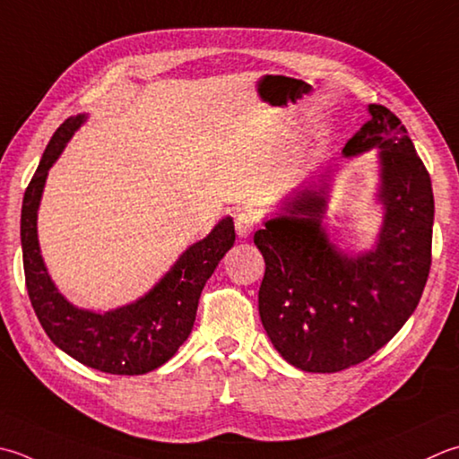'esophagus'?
I'll return each mask as SVG.
<instances>
[{"label":"esophagus","mask_w":459,"mask_h":459,"mask_svg":"<svg viewBox=\"0 0 459 459\" xmlns=\"http://www.w3.org/2000/svg\"><path fill=\"white\" fill-rule=\"evenodd\" d=\"M235 227H237V235L240 238H247V237H250V232H253L255 217L250 212H238L235 219Z\"/></svg>","instance_id":"34e87169"}]
</instances>
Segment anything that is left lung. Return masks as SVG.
<instances>
[{"instance_id":"obj_1","label":"left lung","mask_w":459,"mask_h":459,"mask_svg":"<svg viewBox=\"0 0 459 459\" xmlns=\"http://www.w3.org/2000/svg\"><path fill=\"white\" fill-rule=\"evenodd\" d=\"M370 121L342 155L378 157L376 201L382 224L374 247L342 250L325 227L336 165L286 196L255 232L264 256L258 290L263 326L286 362L304 372L346 370L378 352L416 310L432 264L434 193L402 121L370 105Z\"/></svg>"}]
</instances>
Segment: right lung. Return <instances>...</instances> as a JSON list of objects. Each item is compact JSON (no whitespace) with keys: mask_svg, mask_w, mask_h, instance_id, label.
I'll return each instance as SVG.
<instances>
[{"mask_svg":"<svg viewBox=\"0 0 459 459\" xmlns=\"http://www.w3.org/2000/svg\"><path fill=\"white\" fill-rule=\"evenodd\" d=\"M85 121V113L69 117L53 133L23 195L22 250L27 294L45 334L77 362L107 374H147L169 362L191 334L204 284L235 245V224L230 217L221 219L134 302L107 312L75 307L59 292L43 263L38 211L49 169Z\"/></svg>","mask_w":459,"mask_h":459,"instance_id":"right-lung-1","label":"right lung"}]
</instances>
